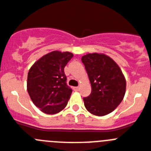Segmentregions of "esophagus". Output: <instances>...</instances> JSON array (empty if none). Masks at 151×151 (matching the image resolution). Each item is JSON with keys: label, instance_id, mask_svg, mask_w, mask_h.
<instances>
[{"label": "esophagus", "instance_id": "esophagus-1", "mask_svg": "<svg viewBox=\"0 0 151 151\" xmlns=\"http://www.w3.org/2000/svg\"><path fill=\"white\" fill-rule=\"evenodd\" d=\"M73 90H74V91H78V90H79V87H74V88H73Z\"/></svg>", "mask_w": 151, "mask_h": 151}]
</instances>
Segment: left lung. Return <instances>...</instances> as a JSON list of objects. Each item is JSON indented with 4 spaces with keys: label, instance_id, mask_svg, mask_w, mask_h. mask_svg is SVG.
<instances>
[{
    "label": "left lung",
    "instance_id": "obj_1",
    "mask_svg": "<svg viewBox=\"0 0 151 151\" xmlns=\"http://www.w3.org/2000/svg\"><path fill=\"white\" fill-rule=\"evenodd\" d=\"M82 61L91 85V94L83 98L85 108L95 116L107 115L125 96L126 81L122 70L113 59L103 54H88Z\"/></svg>",
    "mask_w": 151,
    "mask_h": 151
}]
</instances>
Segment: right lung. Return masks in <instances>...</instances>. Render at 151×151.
I'll use <instances>...</instances> for the list:
<instances>
[{
    "label": "right lung",
    "instance_id": "1",
    "mask_svg": "<svg viewBox=\"0 0 151 151\" xmlns=\"http://www.w3.org/2000/svg\"><path fill=\"white\" fill-rule=\"evenodd\" d=\"M73 57L70 52L54 50L40 58L29 69L28 93L43 113L56 114L67 105L73 90L66 84L64 67Z\"/></svg>",
    "mask_w": 151,
    "mask_h": 151
}]
</instances>
